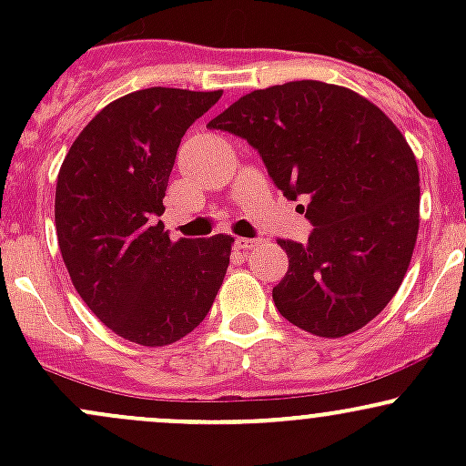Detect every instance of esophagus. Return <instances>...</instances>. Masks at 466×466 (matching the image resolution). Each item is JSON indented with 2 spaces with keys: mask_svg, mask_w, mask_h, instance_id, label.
Here are the masks:
<instances>
[{
  "mask_svg": "<svg viewBox=\"0 0 466 466\" xmlns=\"http://www.w3.org/2000/svg\"><path fill=\"white\" fill-rule=\"evenodd\" d=\"M257 246H259V238H243V237L234 238V248H238V250H252V248Z\"/></svg>",
  "mask_w": 466,
  "mask_h": 466,
  "instance_id": "34e87169",
  "label": "esophagus"
}]
</instances>
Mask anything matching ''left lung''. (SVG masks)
Listing matches in <instances>:
<instances>
[{"mask_svg": "<svg viewBox=\"0 0 466 466\" xmlns=\"http://www.w3.org/2000/svg\"><path fill=\"white\" fill-rule=\"evenodd\" d=\"M259 153L313 225L284 241L277 311L322 338L359 331L401 286L420 229V171L397 126L347 87L293 81L255 89L209 121Z\"/></svg>", "mask_w": 466, "mask_h": 466, "instance_id": "left-lung-1", "label": "left lung"}]
</instances>
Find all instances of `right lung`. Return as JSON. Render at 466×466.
Segmentation results:
<instances>
[{"instance_id":"obj_1","label":"right lung","mask_w":466,"mask_h":466,"mask_svg":"<svg viewBox=\"0 0 466 466\" xmlns=\"http://www.w3.org/2000/svg\"><path fill=\"white\" fill-rule=\"evenodd\" d=\"M220 94H126L89 121L60 167L56 232L69 277L94 316L137 345L194 331L228 270L232 237L171 241L157 220L177 146Z\"/></svg>"}]
</instances>
